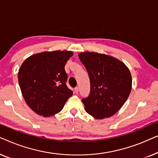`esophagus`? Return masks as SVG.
Wrapping results in <instances>:
<instances>
[{
    "mask_svg": "<svg viewBox=\"0 0 158 158\" xmlns=\"http://www.w3.org/2000/svg\"><path fill=\"white\" fill-rule=\"evenodd\" d=\"M74 90H75V94H77V93H78V90H79V89H78V88H77V87H76V88H75V89H74Z\"/></svg>",
    "mask_w": 158,
    "mask_h": 158,
    "instance_id": "obj_1",
    "label": "esophagus"
}]
</instances>
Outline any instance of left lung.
I'll use <instances>...</instances> for the list:
<instances>
[{"label":"left lung","mask_w":158,"mask_h":158,"mask_svg":"<svg viewBox=\"0 0 158 158\" xmlns=\"http://www.w3.org/2000/svg\"><path fill=\"white\" fill-rule=\"evenodd\" d=\"M78 57L90 78V95L82 99L85 111L98 119L114 115L130 94L132 81L129 68L105 54L86 52Z\"/></svg>","instance_id":"1"}]
</instances>
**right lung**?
<instances>
[{
    "mask_svg": "<svg viewBox=\"0 0 158 158\" xmlns=\"http://www.w3.org/2000/svg\"><path fill=\"white\" fill-rule=\"evenodd\" d=\"M73 55L71 51L43 52L26 59L19 70L23 97L31 110L49 117L63 109L73 91L67 87L64 66Z\"/></svg>",
    "mask_w": 158,
    "mask_h": 158,
    "instance_id": "add662e5",
    "label": "right lung"
}]
</instances>
